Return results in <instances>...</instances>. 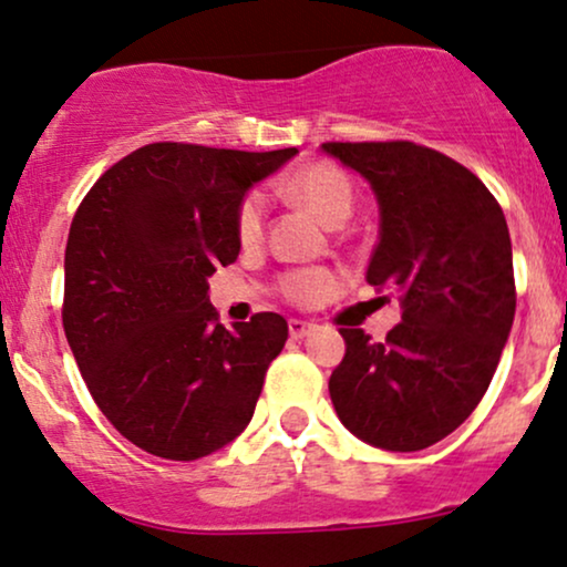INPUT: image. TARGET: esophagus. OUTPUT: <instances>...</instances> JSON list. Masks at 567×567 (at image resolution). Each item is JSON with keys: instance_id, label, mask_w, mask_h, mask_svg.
Masks as SVG:
<instances>
[{"instance_id": "obj_1", "label": "esophagus", "mask_w": 567, "mask_h": 567, "mask_svg": "<svg viewBox=\"0 0 567 567\" xmlns=\"http://www.w3.org/2000/svg\"><path fill=\"white\" fill-rule=\"evenodd\" d=\"M312 331H316V323H310V321H299V318H291V321H289V334L295 337V339H305V337H310Z\"/></svg>"}]
</instances>
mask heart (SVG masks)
<instances>
[{"label":"heart","mask_w":567,"mask_h":567,"mask_svg":"<svg viewBox=\"0 0 567 567\" xmlns=\"http://www.w3.org/2000/svg\"><path fill=\"white\" fill-rule=\"evenodd\" d=\"M284 190L295 198L297 204L308 206V209L326 225H339L348 219L352 212V185L342 169L334 164L316 162L302 166L284 183ZM265 223V202L259 193H251L249 198L238 209V238L244 244L257 241L262 233ZM339 278L331 270L308 268L295 270L281 281L284 295L297 305H318L329 299L337 291Z\"/></svg>","instance_id":"b5f03b06"}]
</instances>
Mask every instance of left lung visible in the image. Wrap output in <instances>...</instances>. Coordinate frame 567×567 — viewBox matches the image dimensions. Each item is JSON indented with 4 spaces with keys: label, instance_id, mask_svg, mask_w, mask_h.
I'll use <instances>...</instances> for the list:
<instances>
[{
    "label": "left lung",
    "instance_id": "obj_1",
    "mask_svg": "<svg viewBox=\"0 0 567 567\" xmlns=\"http://www.w3.org/2000/svg\"><path fill=\"white\" fill-rule=\"evenodd\" d=\"M379 204L365 281L398 291L384 342L339 329L329 379L339 422L384 451H422L464 424L488 390L515 321L512 241L502 206L467 166L416 143H323Z\"/></svg>",
    "mask_w": 567,
    "mask_h": 567
}]
</instances>
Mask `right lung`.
Masks as SVG:
<instances>
[{
  "mask_svg": "<svg viewBox=\"0 0 567 567\" xmlns=\"http://www.w3.org/2000/svg\"><path fill=\"white\" fill-rule=\"evenodd\" d=\"M297 148L151 143L116 162L73 215L63 329L86 388L126 441L193 462L236 441L289 323L225 329L209 276L241 251L238 209Z\"/></svg>",
  "mask_w": 567,
  "mask_h": 567,
  "instance_id": "add662e5",
  "label": "right lung"
}]
</instances>
